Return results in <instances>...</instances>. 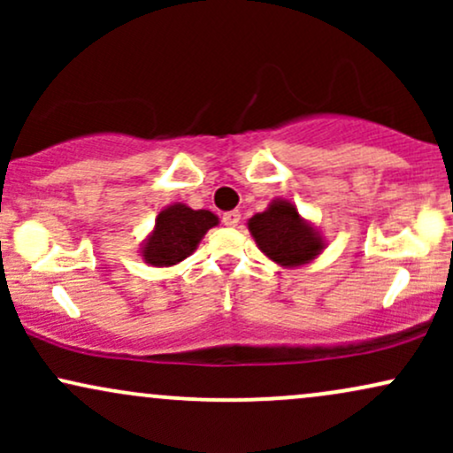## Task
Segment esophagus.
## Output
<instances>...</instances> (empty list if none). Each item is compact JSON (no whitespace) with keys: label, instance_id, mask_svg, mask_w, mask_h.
Wrapping results in <instances>:
<instances>
[{"label":"esophagus","instance_id":"obj_1","mask_svg":"<svg viewBox=\"0 0 453 453\" xmlns=\"http://www.w3.org/2000/svg\"><path fill=\"white\" fill-rule=\"evenodd\" d=\"M238 221H241V212H238V211L226 212V215L221 217V223H223V226H227V227H236Z\"/></svg>","mask_w":453,"mask_h":453}]
</instances>
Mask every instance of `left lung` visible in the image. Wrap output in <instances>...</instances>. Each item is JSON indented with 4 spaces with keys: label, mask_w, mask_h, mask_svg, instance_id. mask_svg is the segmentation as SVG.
<instances>
[{
    "label": "left lung",
    "mask_w": 453,
    "mask_h": 453,
    "mask_svg": "<svg viewBox=\"0 0 453 453\" xmlns=\"http://www.w3.org/2000/svg\"><path fill=\"white\" fill-rule=\"evenodd\" d=\"M247 226L259 251L279 266H304L326 249L319 230L311 226V221H306L285 197H274L268 209L253 215Z\"/></svg>",
    "instance_id": "8db88e82"
}]
</instances>
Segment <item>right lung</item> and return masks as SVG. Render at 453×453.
<instances>
[{
    "instance_id": "1",
    "label": "right lung",
    "mask_w": 453,
    "mask_h": 453,
    "mask_svg": "<svg viewBox=\"0 0 453 453\" xmlns=\"http://www.w3.org/2000/svg\"><path fill=\"white\" fill-rule=\"evenodd\" d=\"M217 223L219 217L211 211H194L180 202L165 206L140 247V256L149 266H174L196 251L204 234Z\"/></svg>"
}]
</instances>
